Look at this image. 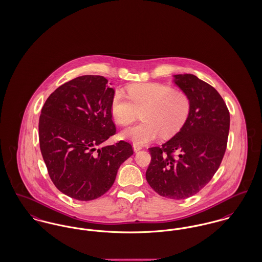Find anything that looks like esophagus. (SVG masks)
<instances>
[{"label":"esophagus","instance_id":"1","mask_svg":"<svg viewBox=\"0 0 262 262\" xmlns=\"http://www.w3.org/2000/svg\"><path fill=\"white\" fill-rule=\"evenodd\" d=\"M133 147H134V150L137 152V151H139V150H141V145H139V144H136V143H134V145H133Z\"/></svg>","mask_w":262,"mask_h":262}]
</instances>
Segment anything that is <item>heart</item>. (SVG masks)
I'll use <instances>...</instances> for the list:
<instances>
[{"instance_id": "b5f03b06", "label": "heart", "mask_w": 262, "mask_h": 262, "mask_svg": "<svg viewBox=\"0 0 262 262\" xmlns=\"http://www.w3.org/2000/svg\"><path fill=\"white\" fill-rule=\"evenodd\" d=\"M127 98L116 92L112 98L111 112L114 120L126 125L141 112L143 122L123 129L121 139L142 145L157 140L161 134L165 138L177 135L187 120L191 102L188 95L181 90L159 82L130 85Z\"/></svg>"}]
</instances>
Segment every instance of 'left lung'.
<instances>
[{
    "instance_id": "left-lung-1",
    "label": "left lung",
    "mask_w": 262,
    "mask_h": 262,
    "mask_svg": "<svg viewBox=\"0 0 262 262\" xmlns=\"http://www.w3.org/2000/svg\"><path fill=\"white\" fill-rule=\"evenodd\" d=\"M174 83L190 99L189 116L169 141L148 150L145 172L161 196L184 200L203 188L222 163L229 133L228 108L219 92L191 74L174 75Z\"/></svg>"
}]
</instances>
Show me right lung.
Segmentation results:
<instances>
[{
    "label": "right lung",
    "mask_w": 262,
    "mask_h": 262,
    "mask_svg": "<svg viewBox=\"0 0 262 262\" xmlns=\"http://www.w3.org/2000/svg\"><path fill=\"white\" fill-rule=\"evenodd\" d=\"M115 90L101 76H81L59 86L45 102L40 148L56 187L78 201H93L114 184L132 144L101 143L116 134L111 112Z\"/></svg>",
    "instance_id": "1"
}]
</instances>
